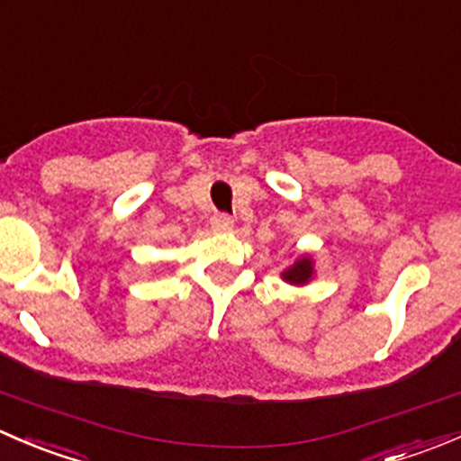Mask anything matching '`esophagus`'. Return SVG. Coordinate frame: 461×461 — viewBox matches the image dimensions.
I'll return each mask as SVG.
<instances>
[{"label": "esophagus", "mask_w": 461, "mask_h": 461, "mask_svg": "<svg viewBox=\"0 0 461 461\" xmlns=\"http://www.w3.org/2000/svg\"><path fill=\"white\" fill-rule=\"evenodd\" d=\"M209 225L216 231H227L234 227V218H231L230 213H213V216L209 218Z\"/></svg>", "instance_id": "1"}]
</instances>
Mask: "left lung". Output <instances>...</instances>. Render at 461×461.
I'll list each match as a JSON object with an SVG mask.
<instances>
[{
  "label": "left lung",
  "mask_w": 461,
  "mask_h": 461,
  "mask_svg": "<svg viewBox=\"0 0 461 461\" xmlns=\"http://www.w3.org/2000/svg\"><path fill=\"white\" fill-rule=\"evenodd\" d=\"M310 276H312V260L308 257L299 258L287 272H283V278L294 283V285H303V283L310 281Z\"/></svg>",
  "instance_id": "1"
}]
</instances>
